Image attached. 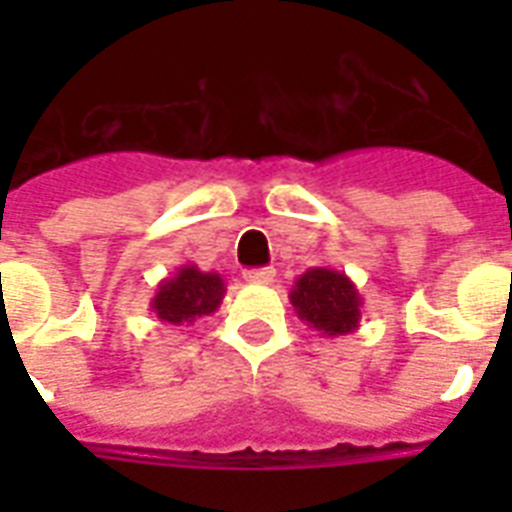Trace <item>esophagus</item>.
<instances>
[{"label":"esophagus","instance_id":"obj_1","mask_svg":"<svg viewBox=\"0 0 512 512\" xmlns=\"http://www.w3.org/2000/svg\"><path fill=\"white\" fill-rule=\"evenodd\" d=\"M273 279H276L273 268H252V271H244V281H249V284H273Z\"/></svg>","mask_w":512,"mask_h":512}]
</instances>
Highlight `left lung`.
<instances>
[{
    "label": "left lung",
    "instance_id": "left-lung-1",
    "mask_svg": "<svg viewBox=\"0 0 512 512\" xmlns=\"http://www.w3.org/2000/svg\"><path fill=\"white\" fill-rule=\"evenodd\" d=\"M297 319L321 332V337H340L356 332L361 321V295L356 284L335 268H308L289 292Z\"/></svg>",
    "mask_w": 512,
    "mask_h": 512
}]
</instances>
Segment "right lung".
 Instances as JSON below:
<instances>
[{"label": "right lung", "mask_w": 512, "mask_h": 512, "mask_svg": "<svg viewBox=\"0 0 512 512\" xmlns=\"http://www.w3.org/2000/svg\"><path fill=\"white\" fill-rule=\"evenodd\" d=\"M223 297L225 281L220 273L199 271L193 263H185L172 276L159 281L148 308L164 324L188 327L201 316H212Z\"/></svg>", "instance_id": "right-lung-1"}]
</instances>
